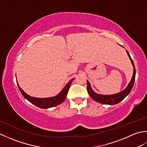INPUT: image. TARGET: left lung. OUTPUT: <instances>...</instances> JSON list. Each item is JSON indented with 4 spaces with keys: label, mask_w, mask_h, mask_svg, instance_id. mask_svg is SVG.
<instances>
[{
    "label": "left lung",
    "mask_w": 147,
    "mask_h": 147,
    "mask_svg": "<svg viewBox=\"0 0 147 147\" xmlns=\"http://www.w3.org/2000/svg\"><path fill=\"white\" fill-rule=\"evenodd\" d=\"M126 52L129 56L130 61L131 62V64L133 66V74L132 78L131 80L128 85H127L126 88L124 90H123V91L113 95L98 94V93H95L92 90L89 82L87 80V91H88L89 95L90 96H91L93 100H94L96 101V102L100 103V104H106V105L117 104L118 103H119L121 101L123 100L125 98L127 95H128L130 92L131 91L134 83H135V80L136 69L135 67V65H134V62L132 60L131 57L128 51H126Z\"/></svg>",
    "instance_id": "8db88e82"
}]
</instances>
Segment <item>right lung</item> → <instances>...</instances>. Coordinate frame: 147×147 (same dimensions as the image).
I'll return each instance as SVG.
<instances>
[{"mask_svg":"<svg viewBox=\"0 0 147 147\" xmlns=\"http://www.w3.org/2000/svg\"><path fill=\"white\" fill-rule=\"evenodd\" d=\"M73 80L74 78L71 79L69 82L66 84V85L64 86V88L61 90V92L59 93L58 95L54 96H52V97L49 98H36L26 94V93L20 88V86H19L18 83L17 84L21 94L23 95L24 97L26 100H28L30 102L41 109H48L55 107V106H57L59 104H61V103H62L65 100V98H66L67 92L69 91V89L70 88L71 83L73 81Z\"/></svg>","mask_w":147,"mask_h":147,"instance_id":"add662e5","label":"right lung"}]
</instances>
